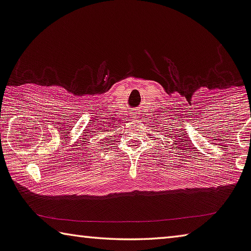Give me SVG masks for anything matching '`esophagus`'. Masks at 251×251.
<instances>
[{
    "instance_id": "1",
    "label": "esophagus",
    "mask_w": 251,
    "mask_h": 251,
    "mask_svg": "<svg viewBox=\"0 0 251 251\" xmlns=\"http://www.w3.org/2000/svg\"><path fill=\"white\" fill-rule=\"evenodd\" d=\"M133 115H134L135 117H137V113H136V112H133Z\"/></svg>"
}]
</instances>
